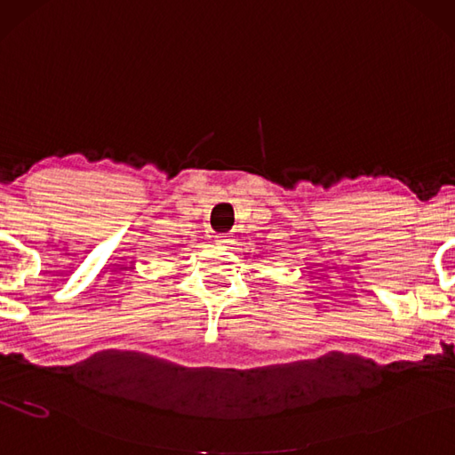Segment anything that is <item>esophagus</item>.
I'll return each mask as SVG.
<instances>
[{"label": "esophagus", "instance_id": "34e87169", "mask_svg": "<svg viewBox=\"0 0 455 455\" xmlns=\"http://www.w3.org/2000/svg\"><path fill=\"white\" fill-rule=\"evenodd\" d=\"M232 236H228V235H220V236H215V243L219 245V248H230L232 245Z\"/></svg>", "mask_w": 455, "mask_h": 455}]
</instances>
